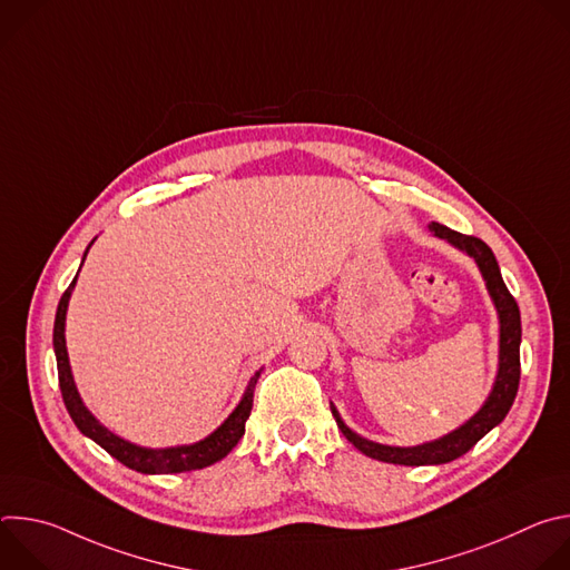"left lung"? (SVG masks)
Wrapping results in <instances>:
<instances>
[{"label":"left lung","instance_id":"obj_1","mask_svg":"<svg viewBox=\"0 0 570 570\" xmlns=\"http://www.w3.org/2000/svg\"><path fill=\"white\" fill-rule=\"evenodd\" d=\"M431 229L435 232V236L446 238L449 243H453V246H458L460 250H464L466 255H471L475 259V264L487 282V288H490V295L499 308V317H501V365H499L497 385L478 415H473L464 426L449 433L446 438L435 440L431 444L413 446V449L374 444L370 440L358 438L343 424L338 411L332 405V413L336 417L338 429L361 453H365L374 460H381V462L405 464V466L444 464V462H451V460L464 455L471 446H475V442L480 438H484L497 424H501L505 420V415L510 413L512 403H514V396L519 390V379H521V354H519L521 313H519V304H517L514 295L508 291V286L501 277V271H499L492 248L478 236L460 234L440 223H431Z\"/></svg>","mask_w":570,"mask_h":570}]
</instances>
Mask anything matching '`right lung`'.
I'll return each instance as SVG.
<instances>
[{"instance_id": "add662e5", "label": "right lung", "mask_w": 570, "mask_h": 570, "mask_svg": "<svg viewBox=\"0 0 570 570\" xmlns=\"http://www.w3.org/2000/svg\"><path fill=\"white\" fill-rule=\"evenodd\" d=\"M73 282L67 286V291L62 293V297L58 302L56 322H53V350H56L58 383H60L62 401L67 405L69 417L78 426V431L88 435V438H92L99 446H104L121 464H126L128 469H135L139 473H180V471L203 469V466H209V464L223 460L236 446V442L243 438V433H246V422H248L250 411H253L255 383H257L262 372H257L250 379V385H248L246 394H243L240 403L236 405V411L203 442L191 444V446H178V449H141V446H135V444L117 438L108 429H104L88 413L83 401H80V396L76 392L71 370H69V361H67V350H65V313H67V302H69Z\"/></svg>"}]
</instances>
